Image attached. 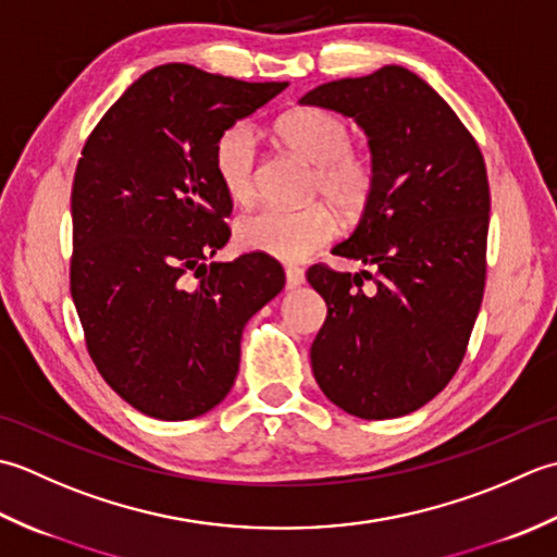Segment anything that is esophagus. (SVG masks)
<instances>
[{
    "label": "esophagus",
    "mask_w": 557,
    "mask_h": 557,
    "mask_svg": "<svg viewBox=\"0 0 557 557\" xmlns=\"http://www.w3.org/2000/svg\"><path fill=\"white\" fill-rule=\"evenodd\" d=\"M305 283V274L302 269L298 267H286V288H298Z\"/></svg>",
    "instance_id": "obj_1"
}]
</instances>
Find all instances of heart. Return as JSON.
<instances>
[{
  "label": "heart",
  "instance_id": "1",
  "mask_svg": "<svg viewBox=\"0 0 557 557\" xmlns=\"http://www.w3.org/2000/svg\"><path fill=\"white\" fill-rule=\"evenodd\" d=\"M281 141L293 153L317 165L312 195L326 197L348 215L366 207L374 189L372 161L350 149V127L344 117L324 108H298L278 122ZM259 146L252 124L237 122L213 146V170L225 195L235 203H249L257 195ZM336 213L329 203L305 209H259L245 213L235 225V237L249 252L274 257L278 262H305L334 240Z\"/></svg>",
  "mask_w": 557,
  "mask_h": 557
}]
</instances>
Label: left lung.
I'll return each instance as SVG.
<instances>
[{"label": "left lung", "mask_w": 557, "mask_h": 557, "mask_svg": "<svg viewBox=\"0 0 557 557\" xmlns=\"http://www.w3.org/2000/svg\"><path fill=\"white\" fill-rule=\"evenodd\" d=\"M300 106L354 117L374 168L354 235L334 247L374 274L308 271L326 302L310 348L314 380L350 416L399 418L447 387L481 310L491 221L483 156L437 90L396 64L317 86Z\"/></svg>", "instance_id": "left-lung-1"}]
</instances>
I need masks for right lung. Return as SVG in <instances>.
Here are the masks:
<instances>
[{"label": "right lung", "mask_w": 557, "mask_h": 557, "mask_svg": "<svg viewBox=\"0 0 557 557\" xmlns=\"http://www.w3.org/2000/svg\"><path fill=\"white\" fill-rule=\"evenodd\" d=\"M286 86L156 66L78 158L72 298L88 354L124 401L158 421H189L225 399L247 320L286 283L259 252L207 264L228 243L233 211L213 146Z\"/></svg>", "instance_id": "1"}]
</instances>
